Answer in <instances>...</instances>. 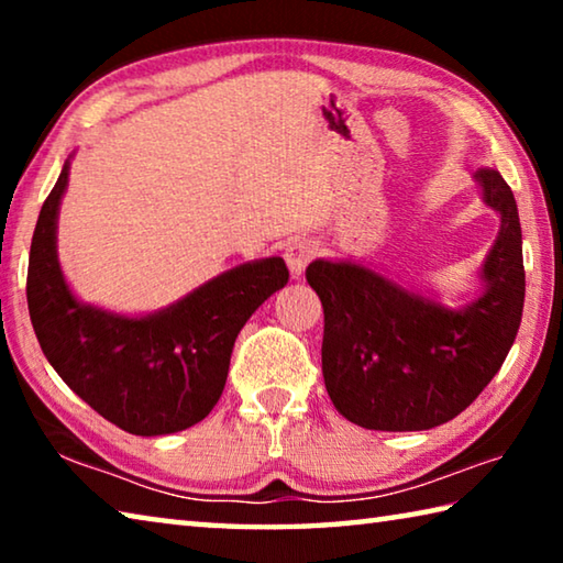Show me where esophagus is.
I'll list each match as a JSON object with an SVG mask.
<instances>
[{
  "instance_id": "1",
  "label": "esophagus",
  "mask_w": 563,
  "mask_h": 563,
  "mask_svg": "<svg viewBox=\"0 0 563 563\" xmlns=\"http://www.w3.org/2000/svg\"><path fill=\"white\" fill-rule=\"evenodd\" d=\"M318 255V245L312 241H295L285 247V263H288L292 278H300L308 263Z\"/></svg>"
}]
</instances>
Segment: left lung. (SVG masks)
Masks as SVG:
<instances>
[{"label":"left lung","instance_id":"obj_1","mask_svg":"<svg viewBox=\"0 0 563 563\" xmlns=\"http://www.w3.org/2000/svg\"><path fill=\"white\" fill-rule=\"evenodd\" d=\"M499 233L482 292L450 308L355 261L318 258L305 278L325 312L322 377L338 412L365 430L419 432L470 407L521 325L523 258L517 201L499 170L474 174Z\"/></svg>","mask_w":563,"mask_h":563}]
</instances>
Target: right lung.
Listing matches in <instances>:
<instances>
[{"label": "right lung", "instance_id": "add662e5", "mask_svg": "<svg viewBox=\"0 0 563 563\" xmlns=\"http://www.w3.org/2000/svg\"><path fill=\"white\" fill-rule=\"evenodd\" d=\"M71 156L34 228L26 302L42 352L66 385L123 432L158 437L201 422L223 395L238 332L288 283L283 258L216 275L148 316L81 302L64 278L56 225Z\"/></svg>", "mask_w": 563, "mask_h": 563}]
</instances>
